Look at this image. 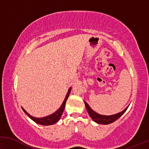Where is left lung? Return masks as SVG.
<instances>
[{"mask_svg":"<svg viewBox=\"0 0 149 149\" xmlns=\"http://www.w3.org/2000/svg\"><path fill=\"white\" fill-rule=\"evenodd\" d=\"M84 103H85L86 108L87 109V111L90 117L93 119V120L94 121H95L96 123H100V124H103V125L109 124V123H111L113 122H114V121H116L117 119H118L119 117L124 113L125 111L127 110V109L129 107L128 105L124 110H123L122 111L118 113L111 115V116H103V115L97 113L95 112V111L92 109L91 107L88 105V104L86 101H84Z\"/></svg>","mask_w":149,"mask_h":149,"instance_id":"8db88e82","label":"left lung"}]
</instances>
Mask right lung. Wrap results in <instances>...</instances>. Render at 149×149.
Here are the masks:
<instances>
[{"instance_id":"obj_1","label":"right lung","mask_w":149,"mask_h":149,"mask_svg":"<svg viewBox=\"0 0 149 149\" xmlns=\"http://www.w3.org/2000/svg\"><path fill=\"white\" fill-rule=\"evenodd\" d=\"M71 90H72V88H69V90H68V93H67L65 98L61 106L60 107L59 109H58L57 111H56L55 112L53 113V114L49 115V116H46V117H33V116H31V115L29 114L27 112L24 108H23V107H22V108L23 111H24L25 113L27 114V116H28L29 117H30V118L32 119L33 121H35L36 123H38V124H40V125H53V124H54V123L57 122V121L60 119L61 117L62 114H63V111H64L65 107L66 101H67V100H68V96L70 94Z\"/></svg>"}]
</instances>
